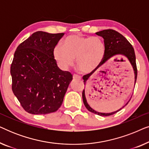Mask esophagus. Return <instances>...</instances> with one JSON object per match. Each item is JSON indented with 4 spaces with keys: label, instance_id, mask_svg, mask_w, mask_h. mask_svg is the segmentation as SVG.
Returning <instances> with one entry per match:
<instances>
[{
    "label": "esophagus",
    "instance_id": "34e87169",
    "mask_svg": "<svg viewBox=\"0 0 149 149\" xmlns=\"http://www.w3.org/2000/svg\"><path fill=\"white\" fill-rule=\"evenodd\" d=\"M73 79H81V77L79 76V75H78V74H73Z\"/></svg>",
    "mask_w": 149,
    "mask_h": 149
}]
</instances>
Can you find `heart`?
<instances>
[{"label":"heart","instance_id":"b5f03b06","mask_svg":"<svg viewBox=\"0 0 149 149\" xmlns=\"http://www.w3.org/2000/svg\"><path fill=\"white\" fill-rule=\"evenodd\" d=\"M104 43L97 36H83L73 34L67 36L64 46L57 44L53 55L59 66L63 69L72 66L76 58L77 66L82 72L94 70L104 56Z\"/></svg>","mask_w":149,"mask_h":149}]
</instances>
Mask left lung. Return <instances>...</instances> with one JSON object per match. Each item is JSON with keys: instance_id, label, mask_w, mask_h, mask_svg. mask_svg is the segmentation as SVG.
Returning <instances> with one entry per match:
<instances>
[{"instance_id": "8db88e82", "label": "left lung", "mask_w": 149, "mask_h": 149, "mask_svg": "<svg viewBox=\"0 0 149 149\" xmlns=\"http://www.w3.org/2000/svg\"><path fill=\"white\" fill-rule=\"evenodd\" d=\"M95 34H96L97 35L102 36V37L104 38V42L105 46L104 56L100 64H99V66H97L94 70H93L92 72H91L87 74H85L83 77V80H84L83 81L84 85H86L87 81L89 79V77H91V75L100 66H101L103 64H104V63L107 62L109 59L111 58V57L117 56V55H122V56L126 57V58L129 60L130 62L131 63L134 72V85H135L136 82V79H137L138 70L136 63L135 52H134L133 47H132V45L130 44V42L128 41L121 34H120L119 32L112 29L104 30H102V31L97 32ZM82 97L83 103H84V105L85 106V107L87 108V109L89 111L91 112V113L96 114V115L104 116V117L105 116H110L117 113L118 111H119L120 110L122 109L121 108V109H120L117 111L113 112V113H99V112L95 111L93 109H91V108L89 107L88 103L87 102V100L85 95V89H83V91ZM127 104L128 102L125 105H127Z\"/></svg>"}]
</instances>
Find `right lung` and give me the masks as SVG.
I'll return each mask as SVG.
<instances>
[{
    "label": "right lung",
    "mask_w": 149,
    "mask_h": 149,
    "mask_svg": "<svg viewBox=\"0 0 149 149\" xmlns=\"http://www.w3.org/2000/svg\"><path fill=\"white\" fill-rule=\"evenodd\" d=\"M64 34L36 32L15 52L11 65L12 90L28 113H54L62 105L72 75L58 68L53 50Z\"/></svg>",
    "instance_id": "right-lung-1"
}]
</instances>
